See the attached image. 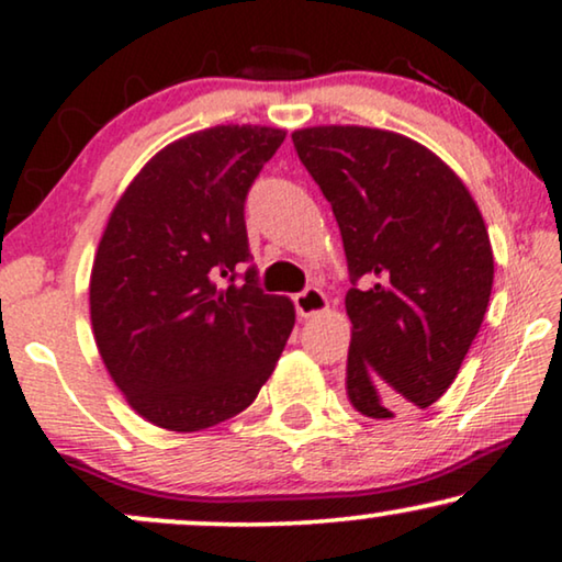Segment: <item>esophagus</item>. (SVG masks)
Listing matches in <instances>:
<instances>
[{
	"label": "esophagus",
	"instance_id": "esophagus-1",
	"mask_svg": "<svg viewBox=\"0 0 562 562\" xmlns=\"http://www.w3.org/2000/svg\"><path fill=\"white\" fill-rule=\"evenodd\" d=\"M294 306L302 317H312V314H319L327 310V296L322 289L310 286V289H304L302 294L294 296Z\"/></svg>",
	"mask_w": 562,
	"mask_h": 562
}]
</instances>
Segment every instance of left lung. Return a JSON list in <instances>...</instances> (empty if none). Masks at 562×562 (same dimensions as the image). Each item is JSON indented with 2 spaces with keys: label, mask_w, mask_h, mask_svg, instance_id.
<instances>
[{
  "label": "left lung",
  "mask_w": 562,
  "mask_h": 562,
  "mask_svg": "<svg viewBox=\"0 0 562 562\" xmlns=\"http://www.w3.org/2000/svg\"><path fill=\"white\" fill-rule=\"evenodd\" d=\"M340 227L352 289L348 398L371 419L427 409L456 381L494 286V252L463 181L389 130L291 135Z\"/></svg>",
  "instance_id": "obj_1"
}]
</instances>
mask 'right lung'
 Instances as JSON below:
<instances>
[{
  "instance_id": "add662e5",
  "label": "right lung",
  "mask_w": 562,
  "mask_h": 562,
  "mask_svg": "<svg viewBox=\"0 0 562 562\" xmlns=\"http://www.w3.org/2000/svg\"><path fill=\"white\" fill-rule=\"evenodd\" d=\"M286 133L217 125L153 156L114 206L89 283L94 340L130 406L171 432L220 425L273 373L294 304L250 263L245 199Z\"/></svg>"
}]
</instances>
